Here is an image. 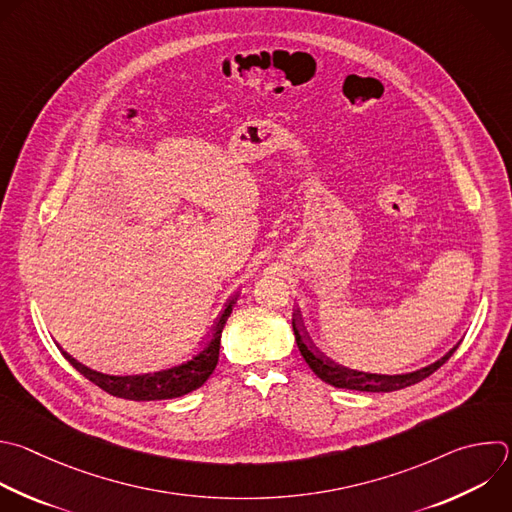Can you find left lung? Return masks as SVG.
I'll return each mask as SVG.
<instances>
[{
  "mask_svg": "<svg viewBox=\"0 0 512 512\" xmlns=\"http://www.w3.org/2000/svg\"><path fill=\"white\" fill-rule=\"evenodd\" d=\"M291 323H293V333H295L297 348H299L303 360L307 362V366L313 370V374L317 378H321L329 386L346 388V390H358V392H394V390H402L406 386L418 384L424 378H428L430 374H434L442 364H446V360L460 346V344H456L452 350H448L434 364L424 366V368L414 370V372H408V374H390V376L388 374H370V372H360V370L346 368L342 364H335L323 352H319V348H315V344L311 342L305 327H303L299 309L293 311Z\"/></svg>",
  "mask_w": 512,
  "mask_h": 512,
  "instance_id": "1",
  "label": "left lung"
}]
</instances>
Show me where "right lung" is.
<instances>
[{
  "mask_svg": "<svg viewBox=\"0 0 512 512\" xmlns=\"http://www.w3.org/2000/svg\"><path fill=\"white\" fill-rule=\"evenodd\" d=\"M235 301H237V295H233L231 301L227 303L219 323L215 325L213 335L193 356H189L187 360H183L175 366L162 368V370H154V372H146V374L112 376V374H102V372L90 370L88 366L76 362L66 352H62V354L84 378H88L92 384H96L98 388H102L104 392H108L112 396L134 400V402L181 398V396L191 394L197 388H201L207 382V378L215 372L217 362H219V350H221V333H223V327L233 311Z\"/></svg>",
  "mask_w": 512,
  "mask_h": 512,
  "instance_id": "1",
  "label": "right lung"
}]
</instances>
